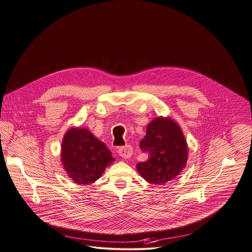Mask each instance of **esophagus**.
Wrapping results in <instances>:
<instances>
[{"label":"esophagus","mask_w":252,"mask_h":252,"mask_svg":"<svg viewBox=\"0 0 252 252\" xmlns=\"http://www.w3.org/2000/svg\"><path fill=\"white\" fill-rule=\"evenodd\" d=\"M133 150L131 145H124V146H120L119 150H118V154H119L123 158H128L132 156Z\"/></svg>","instance_id":"34e87169"}]
</instances>
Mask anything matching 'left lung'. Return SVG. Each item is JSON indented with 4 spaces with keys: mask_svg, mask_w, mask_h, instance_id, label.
Listing matches in <instances>:
<instances>
[{
    "mask_svg": "<svg viewBox=\"0 0 252 252\" xmlns=\"http://www.w3.org/2000/svg\"><path fill=\"white\" fill-rule=\"evenodd\" d=\"M140 149L149 158L136 169L152 184H165L178 176L185 167L188 149L180 127L170 118L158 117L146 128Z\"/></svg>",
    "mask_w": 252,
    "mask_h": 252,
    "instance_id": "8db88e82",
    "label": "left lung"
}]
</instances>
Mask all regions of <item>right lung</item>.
I'll list each match as a JSON object with an SVG mask.
<instances>
[{"instance_id": "add662e5", "label": "right lung", "mask_w": 252, "mask_h": 252, "mask_svg": "<svg viewBox=\"0 0 252 252\" xmlns=\"http://www.w3.org/2000/svg\"><path fill=\"white\" fill-rule=\"evenodd\" d=\"M61 158L67 174L77 184L94 183L115 160L105 143L83 128L67 131L62 142Z\"/></svg>"}]
</instances>
